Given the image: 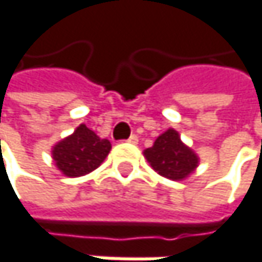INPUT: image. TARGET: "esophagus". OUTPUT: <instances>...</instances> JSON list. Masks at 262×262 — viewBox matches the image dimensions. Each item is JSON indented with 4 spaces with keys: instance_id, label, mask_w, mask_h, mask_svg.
<instances>
[{
    "instance_id": "obj_1",
    "label": "esophagus",
    "mask_w": 262,
    "mask_h": 262,
    "mask_svg": "<svg viewBox=\"0 0 262 262\" xmlns=\"http://www.w3.org/2000/svg\"><path fill=\"white\" fill-rule=\"evenodd\" d=\"M128 143H131V145H137V143H139V137H137L136 134H133V136L128 139Z\"/></svg>"
}]
</instances>
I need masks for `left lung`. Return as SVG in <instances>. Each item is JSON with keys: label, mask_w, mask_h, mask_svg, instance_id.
<instances>
[{"label": "left lung", "mask_w": 262, "mask_h": 262, "mask_svg": "<svg viewBox=\"0 0 262 262\" xmlns=\"http://www.w3.org/2000/svg\"><path fill=\"white\" fill-rule=\"evenodd\" d=\"M143 155L158 175L172 181L187 180L199 166V155L181 140L173 128L160 134Z\"/></svg>", "instance_id": "8db88e82"}]
</instances>
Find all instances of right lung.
<instances>
[{"mask_svg":"<svg viewBox=\"0 0 262 262\" xmlns=\"http://www.w3.org/2000/svg\"><path fill=\"white\" fill-rule=\"evenodd\" d=\"M110 150V140L101 139L95 131L81 123L71 136L52 146L51 157L55 167L64 177L78 178L98 169Z\"/></svg>","mask_w":262,"mask_h":262,"instance_id":"add662e5","label":"right lung"}]
</instances>
